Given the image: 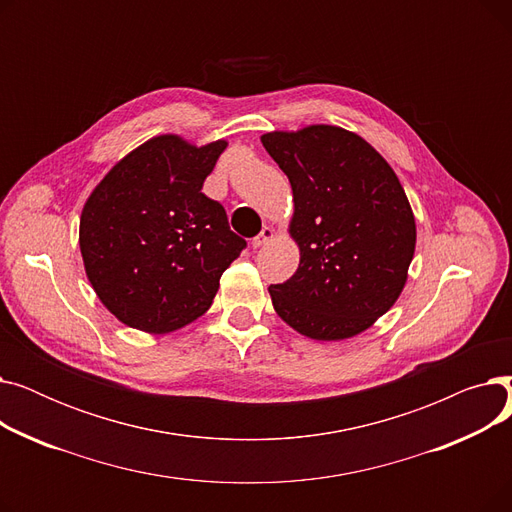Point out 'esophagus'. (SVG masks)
<instances>
[{
	"mask_svg": "<svg viewBox=\"0 0 512 512\" xmlns=\"http://www.w3.org/2000/svg\"><path fill=\"white\" fill-rule=\"evenodd\" d=\"M274 228H270V226H265L253 240H251V245H253V249H259V247H263V245H267V242H270L272 238H274Z\"/></svg>",
	"mask_w": 512,
	"mask_h": 512,
	"instance_id": "1",
	"label": "esophagus"
}]
</instances>
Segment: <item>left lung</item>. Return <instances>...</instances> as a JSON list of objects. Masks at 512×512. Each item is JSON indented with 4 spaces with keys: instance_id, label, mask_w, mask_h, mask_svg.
I'll return each instance as SVG.
<instances>
[{
    "instance_id": "left-lung-1",
    "label": "left lung",
    "mask_w": 512,
    "mask_h": 512,
    "mask_svg": "<svg viewBox=\"0 0 512 512\" xmlns=\"http://www.w3.org/2000/svg\"><path fill=\"white\" fill-rule=\"evenodd\" d=\"M265 151L288 176L299 270L272 284L276 313L313 340L371 328L400 297L415 255V215L388 161L359 134L330 124L274 130Z\"/></svg>"
}]
</instances>
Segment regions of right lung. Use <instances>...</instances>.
Here are the masks:
<instances>
[{"label":"right lung","instance_id":"obj_1","mask_svg":"<svg viewBox=\"0 0 512 512\" xmlns=\"http://www.w3.org/2000/svg\"><path fill=\"white\" fill-rule=\"evenodd\" d=\"M226 147L159 134L93 188L80 213V255L99 301L122 324L149 334L191 324L247 247L226 209L201 193Z\"/></svg>","mask_w":512,"mask_h":512}]
</instances>
